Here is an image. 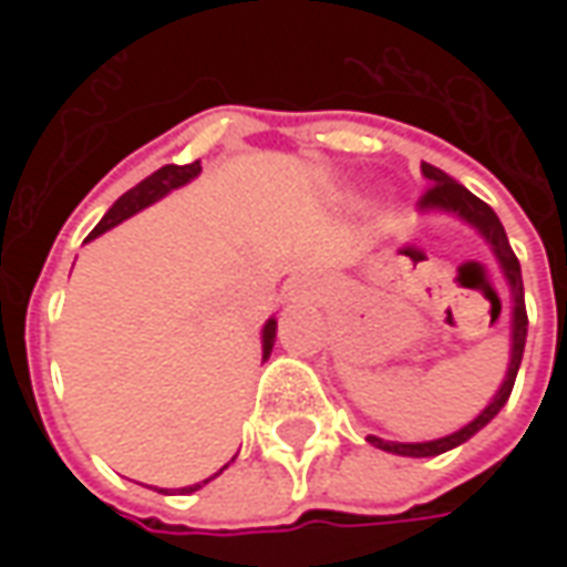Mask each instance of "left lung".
I'll return each mask as SVG.
<instances>
[{
	"instance_id": "1",
	"label": "left lung",
	"mask_w": 567,
	"mask_h": 567,
	"mask_svg": "<svg viewBox=\"0 0 567 567\" xmlns=\"http://www.w3.org/2000/svg\"><path fill=\"white\" fill-rule=\"evenodd\" d=\"M422 175L427 178V190L422 194V209H440L452 212L455 218H462L464 224H471L480 230V236L486 239L492 251H495V260H498L504 279L511 285V364H507V377L501 382L498 394L488 401V406L464 427H458L455 434H446L440 440H425V443H394V440H382L370 434V443L377 450L394 452V455H410V458H427V455H440V452H450L455 446H462L464 440H471L480 431L486 427L492 419L498 416L501 406L507 404V398L513 392V382H516V373H519V364H523V349H525V333H528V316H525V291H523V272H519V260L513 255L511 243H507V234L501 227L498 215L488 209L486 203L480 197H474L464 185H458L455 178L431 166V163H422Z\"/></svg>"
}]
</instances>
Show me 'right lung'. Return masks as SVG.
Wrapping results in <instances>:
<instances>
[{
  "instance_id": "right-lung-1",
  "label": "right lung",
  "mask_w": 567,
  "mask_h": 567,
  "mask_svg": "<svg viewBox=\"0 0 567 567\" xmlns=\"http://www.w3.org/2000/svg\"><path fill=\"white\" fill-rule=\"evenodd\" d=\"M197 175H199V161L185 163V166L166 163V166H161L157 173H151L145 182H140L136 187H130L124 197H117L115 206L105 212L103 221L93 227L87 239L105 234V230H112L115 224L127 221L130 215H136V212H142L145 206H151V203H157V199L166 197L169 190L187 185V182H190V178H197ZM260 343H264V361H267V358H270V352H272V343H276V319H270L267 324H264V331H260ZM224 467H227V464H224ZM224 467H221V471H224ZM221 471H218V474H221ZM218 474H215V476H218ZM209 480H212V476H209ZM209 480H203V483H209ZM203 483L185 486V488H182V495H187V492H197Z\"/></svg>"
}]
</instances>
